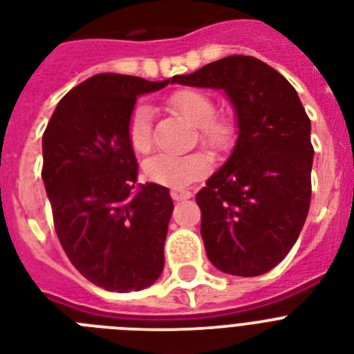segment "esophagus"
Wrapping results in <instances>:
<instances>
[{
	"mask_svg": "<svg viewBox=\"0 0 354 354\" xmlns=\"http://www.w3.org/2000/svg\"><path fill=\"white\" fill-rule=\"evenodd\" d=\"M189 197H192V192H188V189H171V198L174 201H186Z\"/></svg>",
	"mask_w": 354,
	"mask_h": 354,
	"instance_id": "34e87169",
	"label": "esophagus"
}]
</instances>
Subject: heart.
<instances>
[{"instance_id": "heart-1", "label": "heart", "mask_w": 354, "mask_h": 354, "mask_svg": "<svg viewBox=\"0 0 354 354\" xmlns=\"http://www.w3.org/2000/svg\"><path fill=\"white\" fill-rule=\"evenodd\" d=\"M171 112L197 128L198 141L215 151L227 150L235 139V124L226 118H215L217 106L208 93L201 90H179L168 101ZM127 133L130 146L137 153L151 150V108L139 103L128 118ZM212 159L204 151L188 156H156L145 162L146 179L166 188L180 189L198 180L209 171Z\"/></svg>"}]
</instances>
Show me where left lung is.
<instances>
[{
	"instance_id": "obj_1",
	"label": "left lung",
	"mask_w": 354,
	"mask_h": 354,
	"mask_svg": "<svg viewBox=\"0 0 354 354\" xmlns=\"http://www.w3.org/2000/svg\"><path fill=\"white\" fill-rule=\"evenodd\" d=\"M171 83L224 90L236 115L232 156L195 195L209 262L227 275L268 273L297 242L311 201V121L299 93L251 55L223 57Z\"/></svg>"
}]
</instances>
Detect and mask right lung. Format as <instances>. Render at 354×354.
<instances>
[{"mask_svg": "<svg viewBox=\"0 0 354 354\" xmlns=\"http://www.w3.org/2000/svg\"><path fill=\"white\" fill-rule=\"evenodd\" d=\"M168 83L92 75L61 99L43 133L55 233L75 270L106 291H141L165 268L174 201L160 184H137L127 124L137 97Z\"/></svg>", "mask_w": 354, "mask_h": 354, "instance_id": "right-lung-1", "label": "right lung"}]
</instances>
